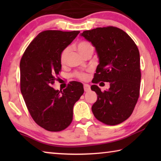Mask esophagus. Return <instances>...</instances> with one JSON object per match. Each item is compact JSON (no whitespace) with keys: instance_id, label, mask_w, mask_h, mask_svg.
<instances>
[{"instance_id":"esophagus-1","label":"esophagus","mask_w":161,"mask_h":161,"mask_svg":"<svg viewBox=\"0 0 161 161\" xmlns=\"http://www.w3.org/2000/svg\"><path fill=\"white\" fill-rule=\"evenodd\" d=\"M84 92H89L90 90V86L89 85V84H84Z\"/></svg>"}]
</instances>
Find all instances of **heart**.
Masks as SVG:
<instances>
[{
    "label": "heart",
    "instance_id": "obj_1",
    "mask_svg": "<svg viewBox=\"0 0 161 161\" xmlns=\"http://www.w3.org/2000/svg\"><path fill=\"white\" fill-rule=\"evenodd\" d=\"M77 50L80 53L81 56L84 58L88 55L89 54H92L94 52V47L90 42L86 41H81L77 45ZM69 47L65 48L64 50L62 52L60 55V62L62 64L66 63L68 53H69ZM75 76L77 78L80 79L81 80H84L87 78V75L84 72H76Z\"/></svg>",
    "mask_w": 161,
    "mask_h": 161
}]
</instances>
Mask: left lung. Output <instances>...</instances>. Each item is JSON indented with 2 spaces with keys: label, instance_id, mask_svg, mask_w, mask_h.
<instances>
[{
  "label": "left lung",
  "instance_id": "left-lung-1",
  "mask_svg": "<svg viewBox=\"0 0 161 161\" xmlns=\"http://www.w3.org/2000/svg\"><path fill=\"white\" fill-rule=\"evenodd\" d=\"M81 36L95 47L99 64L94 83H110L108 90L92 85L97 100L92 107L96 119L107 125L121 124L131 115L140 92V54L127 33L115 27L84 31Z\"/></svg>",
  "mask_w": 161,
  "mask_h": 161
}]
</instances>
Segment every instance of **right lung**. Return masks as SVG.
Returning <instances> with one entry per match:
<instances>
[{"instance_id":"add662e5","label":"right lung","mask_w":161,"mask_h":161,"mask_svg":"<svg viewBox=\"0 0 161 161\" xmlns=\"http://www.w3.org/2000/svg\"><path fill=\"white\" fill-rule=\"evenodd\" d=\"M80 31H45L31 42L20 63V90L35 123L49 131H60L72 123L73 107L84 93L83 84L72 81L63 91L52 85L61 71L62 52Z\"/></svg>"}]
</instances>
